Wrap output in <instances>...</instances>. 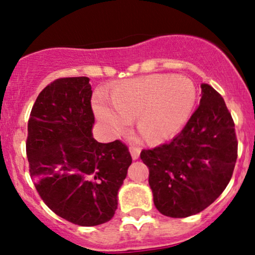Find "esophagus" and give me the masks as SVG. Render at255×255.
Wrapping results in <instances>:
<instances>
[{"instance_id": "34e87169", "label": "esophagus", "mask_w": 255, "mask_h": 255, "mask_svg": "<svg viewBox=\"0 0 255 255\" xmlns=\"http://www.w3.org/2000/svg\"><path fill=\"white\" fill-rule=\"evenodd\" d=\"M129 152H130L131 158H133V159H137V158H139V156H140V148L139 147H133V146H131V147H129Z\"/></svg>"}]
</instances>
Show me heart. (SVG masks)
<instances>
[{
    "instance_id": "b5f03b06",
    "label": "heart",
    "mask_w": 255,
    "mask_h": 255,
    "mask_svg": "<svg viewBox=\"0 0 255 255\" xmlns=\"http://www.w3.org/2000/svg\"><path fill=\"white\" fill-rule=\"evenodd\" d=\"M197 103V90L191 79L152 74L116 85L110 102L99 95L95 113L113 133H121L136 116V128L150 142H159L177 134L191 119Z\"/></svg>"
}]
</instances>
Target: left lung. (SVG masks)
Segmentation results:
<instances>
[{"label": "left lung", "instance_id": "left-lung-1", "mask_svg": "<svg viewBox=\"0 0 255 255\" xmlns=\"http://www.w3.org/2000/svg\"><path fill=\"white\" fill-rule=\"evenodd\" d=\"M140 158L162 215L189 217L210 206L229 183L238 158L235 125L222 96L201 84L200 104L181 133L142 150Z\"/></svg>", "mask_w": 255, "mask_h": 255}]
</instances>
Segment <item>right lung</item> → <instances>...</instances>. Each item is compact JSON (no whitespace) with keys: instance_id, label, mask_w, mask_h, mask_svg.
I'll list each match as a JSON object with an SVG mask.
<instances>
[{"instance_id":"right-lung-1","label":"right lung","mask_w":255,"mask_h":255,"mask_svg":"<svg viewBox=\"0 0 255 255\" xmlns=\"http://www.w3.org/2000/svg\"><path fill=\"white\" fill-rule=\"evenodd\" d=\"M90 79L61 78L38 95L28 120L26 153L37 192L57 216L81 227L107 223L131 164L120 140L92 135Z\"/></svg>"}]
</instances>
